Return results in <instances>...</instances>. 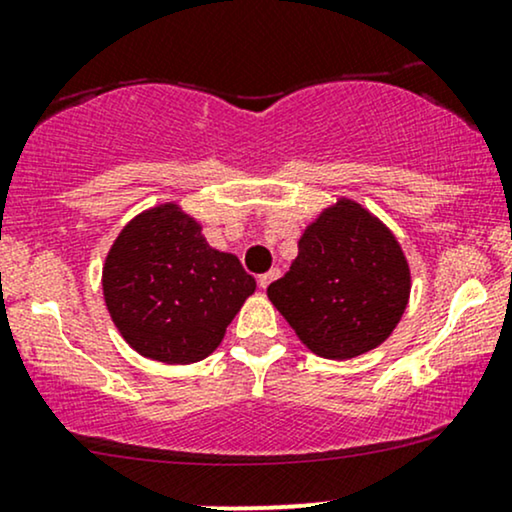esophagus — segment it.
I'll return each mask as SVG.
<instances>
[{"label":"esophagus","instance_id":"esophagus-1","mask_svg":"<svg viewBox=\"0 0 512 512\" xmlns=\"http://www.w3.org/2000/svg\"><path fill=\"white\" fill-rule=\"evenodd\" d=\"M279 276H281V272H279V269H272V272L262 274V276H260V279H257V283H260V288H267V286H269V283H272V281H276V279H279Z\"/></svg>","mask_w":512,"mask_h":512}]
</instances>
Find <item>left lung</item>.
<instances>
[{"mask_svg":"<svg viewBox=\"0 0 512 512\" xmlns=\"http://www.w3.org/2000/svg\"><path fill=\"white\" fill-rule=\"evenodd\" d=\"M410 264L377 214L341 195L298 240V257L267 288L305 348L350 360L386 341L410 300Z\"/></svg>","mask_w":512,"mask_h":512,"instance_id":"obj_1","label":"left lung"}]
</instances>
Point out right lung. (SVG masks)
<instances>
[{"mask_svg":"<svg viewBox=\"0 0 512 512\" xmlns=\"http://www.w3.org/2000/svg\"><path fill=\"white\" fill-rule=\"evenodd\" d=\"M255 288L238 257L212 248L178 202L135 214L102 264L104 305L121 338L164 365L212 355Z\"/></svg>","mask_w":512,"mask_h":512,"instance_id":"right-lung-1","label":"right lung"}]
</instances>
